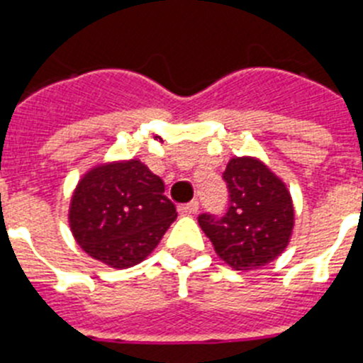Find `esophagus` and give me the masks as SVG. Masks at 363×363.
<instances>
[{"instance_id":"esophagus-1","label":"esophagus","mask_w":363,"mask_h":363,"mask_svg":"<svg viewBox=\"0 0 363 363\" xmlns=\"http://www.w3.org/2000/svg\"><path fill=\"white\" fill-rule=\"evenodd\" d=\"M199 211V201H191V202H186V204L179 206V213L182 215H194Z\"/></svg>"}]
</instances>
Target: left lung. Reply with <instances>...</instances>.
<instances>
[{"label":"left lung","instance_id":"left-lung-1","mask_svg":"<svg viewBox=\"0 0 363 363\" xmlns=\"http://www.w3.org/2000/svg\"><path fill=\"white\" fill-rule=\"evenodd\" d=\"M222 179L230 204L222 215H199V226L233 269L266 266L282 253L291 237V195L266 164L251 157L231 159Z\"/></svg>","mask_w":363,"mask_h":363}]
</instances>
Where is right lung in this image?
Here are the masks:
<instances>
[{
  "mask_svg": "<svg viewBox=\"0 0 363 363\" xmlns=\"http://www.w3.org/2000/svg\"><path fill=\"white\" fill-rule=\"evenodd\" d=\"M177 218L164 182L143 162L99 166L77 184L70 228L77 244L96 260L130 267L145 260Z\"/></svg>",
  "mask_w": 363,
  "mask_h": 363,
  "instance_id": "right-lung-1",
  "label": "right lung"
}]
</instances>
